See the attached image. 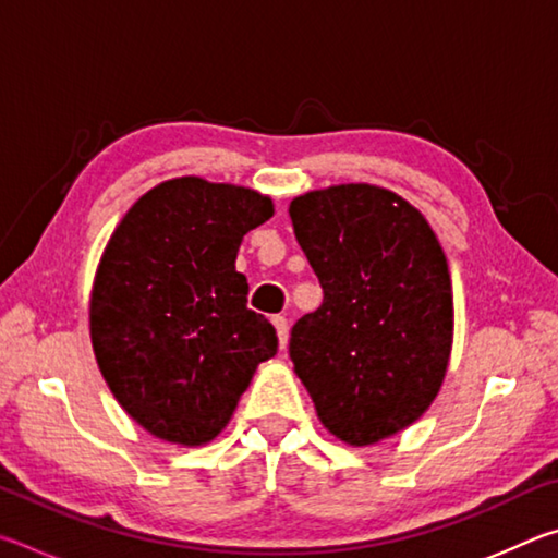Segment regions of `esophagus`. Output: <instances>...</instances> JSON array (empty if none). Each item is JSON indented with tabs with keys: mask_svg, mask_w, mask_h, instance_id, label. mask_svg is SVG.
Instances as JSON below:
<instances>
[{
	"mask_svg": "<svg viewBox=\"0 0 558 558\" xmlns=\"http://www.w3.org/2000/svg\"><path fill=\"white\" fill-rule=\"evenodd\" d=\"M272 325H276V332H278V342H280V347L286 349V347H288V337H290L288 319L282 317V315H276V317H272Z\"/></svg>",
	"mask_w": 558,
	"mask_h": 558,
	"instance_id": "1",
	"label": "esophagus"
}]
</instances>
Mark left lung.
<instances>
[{
    "instance_id": "left-lung-1",
    "label": "left lung",
    "mask_w": 558,
    "mask_h": 558,
    "mask_svg": "<svg viewBox=\"0 0 558 558\" xmlns=\"http://www.w3.org/2000/svg\"><path fill=\"white\" fill-rule=\"evenodd\" d=\"M290 219L325 292L290 332L295 374L339 440L396 436L428 411L448 372L446 253L415 206L372 184L295 196Z\"/></svg>"
}]
</instances>
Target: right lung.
<instances>
[{"mask_svg": "<svg viewBox=\"0 0 558 558\" xmlns=\"http://www.w3.org/2000/svg\"><path fill=\"white\" fill-rule=\"evenodd\" d=\"M270 216V196L253 189L179 177L112 231L93 280L90 342L112 396L155 438L214 440L276 356V327L245 307L248 280L235 270L243 235Z\"/></svg>", "mask_w": 558, "mask_h": 558, "instance_id": "obj_1", "label": "right lung"}]
</instances>
